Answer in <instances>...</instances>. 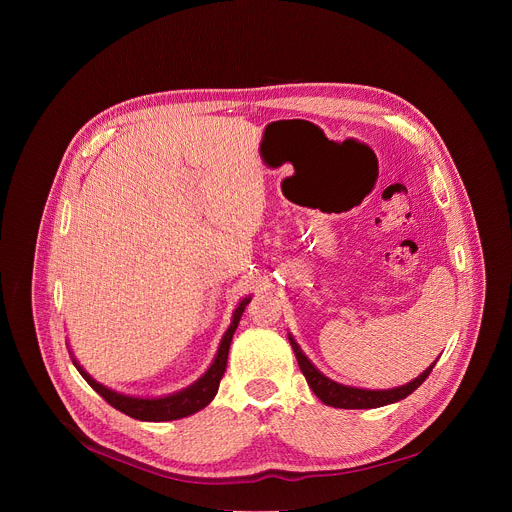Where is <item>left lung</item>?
<instances>
[{
    "label": "left lung",
    "mask_w": 512,
    "mask_h": 512,
    "mask_svg": "<svg viewBox=\"0 0 512 512\" xmlns=\"http://www.w3.org/2000/svg\"><path fill=\"white\" fill-rule=\"evenodd\" d=\"M287 338H289L291 348H294V352H296L300 371L304 373V377H306L310 389L314 391V395L322 403H326L330 407H338V409H375V407L397 403V401L405 399L407 395H411L429 377L431 369L435 367V362H437V360H433L419 377H415L407 385H401V387H395V389H377V391L375 389H358V387L342 385V383H336V381L328 379L322 371H318L314 367V362L304 354V350L294 340V336L287 334Z\"/></svg>",
    "instance_id": "8db88e82"
}]
</instances>
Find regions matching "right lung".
Masks as SVG:
<instances>
[{"instance_id": "right-lung-1", "label": "right lung", "mask_w": 512, "mask_h": 512, "mask_svg": "<svg viewBox=\"0 0 512 512\" xmlns=\"http://www.w3.org/2000/svg\"><path fill=\"white\" fill-rule=\"evenodd\" d=\"M251 302V296L243 298L239 302V306L235 308L233 312V320H231V326L227 328L221 344H218V350H216V356L214 360L210 362V367L206 369V373L196 379L192 385L176 391V393H170V395H164V397H135V395H125V393H119V391H113L101 383H97L83 367L81 362L75 358V354H70L72 362H75L77 371L83 375V379L115 409H119L121 413L133 417V419H139V421H174V419H182V417H188L200 409H204L216 395L218 391V385H221V379L227 371V358H229V348H231V340H233V334L239 326V320L247 308V304Z\"/></svg>"}]
</instances>
